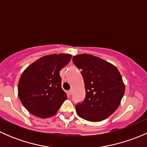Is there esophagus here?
<instances>
[{
    "instance_id": "1",
    "label": "esophagus",
    "mask_w": 147,
    "mask_h": 147,
    "mask_svg": "<svg viewBox=\"0 0 147 147\" xmlns=\"http://www.w3.org/2000/svg\"><path fill=\"white\" fill-rule=\"evenodd\" d=\"M72 92H73V91H72V90H69V91H68V94H69V95H72Z\"/></svg>"
}]
</instances>
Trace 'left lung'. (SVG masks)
<instances>
[{"label": "left lung", "mask_w": 147, "mask_h": 147, "mask_svg": "<svg viewBox=\"0 0 147 147\" xmlns=\"http://www.w3.org/2000/svg\"><path fill=\"white\" fill-rule=\"evenodd\" d=\"M74 64L82 70L85 99L76 105L77 114L90 121L109 117L119 106L125 92L121 74L112 63L90 54L73 56Z\"/></svg>", "instance_id": "obj_1"}]
</instances>
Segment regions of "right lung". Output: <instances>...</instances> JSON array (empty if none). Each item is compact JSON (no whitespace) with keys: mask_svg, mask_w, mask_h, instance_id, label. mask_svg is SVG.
<instances>
[{"mask_svg":"<svg viewBox=\"0 0 147 147\" xmlns=\"http://www.w3.org/2000/svg\"><path fill=\"white\" fill-rule=\"evenodd\" d=\"M69 54H52L34 62L22 73L18 93L23 106L40 118L53 116L67 100L60 71L70 61Z\"/></svg>","mask_w":147,"mask_h":147,"instance_id":"right-lung-1","label":"right lung"}]
</instances>
